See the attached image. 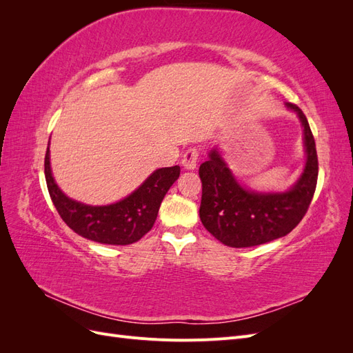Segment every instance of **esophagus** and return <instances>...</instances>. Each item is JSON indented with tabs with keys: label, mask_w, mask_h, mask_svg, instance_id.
<instances>
[{
	"label": "esophagus",
	"mask_w": 353,
	"mask_h": 353,
	"mask_svg": "<svg viewBox=\"0 0 353 353\" xmlns=\"http://www.w3.org/2000/svg\"><path fill=\"white\" fill-rule=\"evenodd\" d=\"M200 157V150L197 147H188L183 154V166L185 169H194Z\"/></svg>",
	"instance_id": "esophagus-1"
}]
</instances>
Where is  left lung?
Segmentation results:
<instances>
[{
  "instance_id": "1",
  "label": "left lung",
  "mask_w": 353,
  "mask_h": 353,
  "mask_svg": "<svg viewBox=\"0 0 353 353\" xmlns=\"http://www.w3.org/2000/svg\"><path fill=\"white\" fill-rule=\"evenodd\" d=\"M287 108L303 125L306 166L287 193L258 194L243 188L216 150L199 168L201 179L200 219L213 237L230 248H252L287 236L303 219L314 199L318 156L305 113L293 103Z\"/></svg>"
}]
</instances>
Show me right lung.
Wrapping results in <instances>:
<instances>
[{"label": "right lung", "mask_w": 353, "mask_h": 353, "mask_svg": "<svg viewBox=\"0 0 353 353\" xmlns=\"http://www.w3.org/2000/svg\"><path fill=\"white\" fill-rule=\"evenodd\" d=\"M44 170L52 205L66 225L83 239L117 245L132 244L153 228L160 203L181 172L179 166L157 169L126 199L109 206H87L59 190L51 175L48 147Z\"/></svg>", "instance_id": "add662e5"}]
</instances>
